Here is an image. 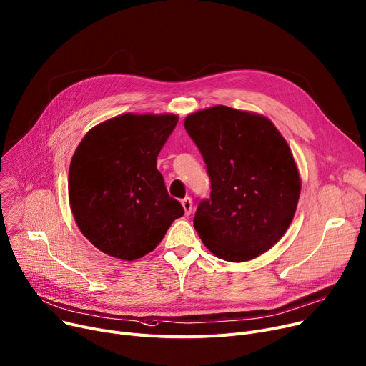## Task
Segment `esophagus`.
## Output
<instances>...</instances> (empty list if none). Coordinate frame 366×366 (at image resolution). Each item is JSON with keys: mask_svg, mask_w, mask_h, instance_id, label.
<instances>
[{"mask_svg": "<svg viewBox=\"0 0 366 366\" xmlns=\"http://www.w3.org/2000/svg\"><path fill=\"white\" fill-rule=\"evenodd\" d=\"M182 207H183V209H184V214H186V215H190V214H192L193 204H192V199L189 198V196H186V198L182 201Z\"/></svg>", "mask_w": 366, "mask_h": 366, "instance_id": "obj_1", "label": "esophagus"}]
</instances>
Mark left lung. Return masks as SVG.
I'll return each mask as SVG.
<instances>
[{
  "label": "left lung",
  "mask_w": 366,
  "mask_h": 366,
  "mask_svg": "<svg viewBox=\"0 0 366 366\" xmlns=\"http://www.w3.org/2000/svg\"><path fill=\"white\" fill-rule=\"evenodd\" d=\"M211 179V198L196 209L193 226L217 258L255 259L285 236L302 182L274 123L258 112L215 105L184 119Z\"/></svg>",
  "instance_id": "left-lung-1"
}]
</instances>
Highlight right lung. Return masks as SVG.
<instances>
[{"mask_svg":"<svg viewBox=\"0 0 366 366\" xmlns=\"http://www.w3.org/2000/svg\"><path fill=\"white\" fill-rule=\"evenodd\" d=\"M177 122L168 112H126L94 126L76 148L70 208L81 234L104 254L142 258L184 214L157 170V157Z\"/></svg>","mask_w":366,"mask_h":366,"instance_id":"right-lung-1","label":"right lung"}]
</instances>
